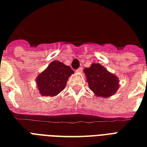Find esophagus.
I'll use <instances>...</instances> for the list:
<instances>
[{
  "mask_svg": "<svg viewBox=\"0 0 147 147\" xmlns=\"http://www.w3.org/2000/svg\"><path fill=\"white\" fill-rule=\"evenodd\" d=\"M82 71V68H81V67L78 68V69L76 70V72H78V73H81Z\"/></svg>",
  "mask_w": 147,
  "mask_h": 147,
  "instance_id": "34e87169",
  "label": "esophagus"
}]
</instances>
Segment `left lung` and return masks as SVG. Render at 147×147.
I'll list each match as a JSON object with an SVG mask.
<instances>
[{"label": "left lung", "mask_w": 147, "mask_h": 147, "mask_svg": "<svg viewBox=\"0 0 147 147\" xmlns=\"http://www.w3.org/2000/svg\"><path fill=\"white\" fill-rule=\"evenodd\" d=\"M84 72L89 87L97 96L107 97L114 95L118 90V78L115 74L109 72L103 65L93 64L86 68Z\"/></svg>", "instance_id": "left-lung-1"}]
</instances>
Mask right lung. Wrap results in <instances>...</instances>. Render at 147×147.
<instances>
[{
	"instance_id": "add662e5",
	"label": "right lung",
	"mask_w": 147,
	"mask_h": 147,
	"mask_svg": "<svg viewBox=\"0 0 147 147\" xmlns=\"http://www.w3.org/2000/svg\"><path fill=\"white\" fill-rule=\"evenodd\" d=\"M74 71L70 66L54 61L36 78L38 90L42 96H54L65 88L68 78Z\"/></svg>"
}]
</instances>
